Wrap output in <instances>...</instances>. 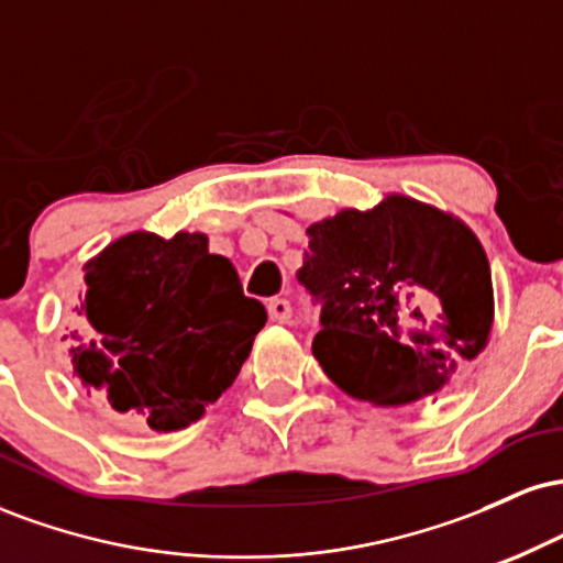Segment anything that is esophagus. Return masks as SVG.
Masks as SVG:
<instances>
[{
	"mask_svg": "<svg viewBox=\"0 0 563 563\" xmlns=\"http://www.w3.org/2000/svg\"><path fill=\"white\" fill-rule=\"evenodd\" d=\"M267 314L273 322H288L290 320V303L286 299H269Z\"/></svg>",
	"mask_w": 563,
	"mask_h": 563,
	"instance_id": "esophagus-1",
	"label": "esophagus"
}]
</instances>
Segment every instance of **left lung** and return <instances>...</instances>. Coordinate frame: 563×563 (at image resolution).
I'll list each match as a JSON object with an SVG mask.
<instances>
[{
  "mask_svg": "<svg viewBox=\"0 0 563 563\" xmlns=\"http://www.w3.org/2000/svg\"><path fill=\"white\" fill-rule=\"evenodd\" d=\"M299 280L322 301L312 354L349 397L402 407L489 344L493 273L463 219L402 192L307 228Z\"/></svg>",
  "mask_w": 563,
  "mask_h": 563,
  "instance_id": "obj_1",
  "label": "left lung"
}]
</instances>
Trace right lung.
<instances>
[{
  "label": "right lung",
  "instance_id": "add662e5",
  "mask_svg": "<svg viewBox=\"0 0 563 563\" xmlns=\"http://www.w3.org/2000/svg\"><path fill=\"white\" fill-rule=\"evenodd\" d=\"M70 365L119 416L179 431L203 418L249 360L267 322L235 267L203 232L137 230L84 264Z\"/></svg>",
  "mask_w": 563,
  "mask_h": 563
}]
</instances>
